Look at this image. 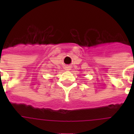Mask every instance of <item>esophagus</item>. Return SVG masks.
I'll list each match as a JSON object with an SVG mask.
<instances>
[{
    "label": "esophagus",
    "instance_id": "34e87169",
    "mask_svg": "<svg viewBox=\"0 0 134 134\" xmlns=\"http://www.w3.org/2000/svg\"><path fill=\"white\" fill-rule=\"evenodd\" d=\"M65 69H66V70H67V71H68V70H70V69H71V67H69V66H65Z\"/></svg>",
    "mask_w": 134,
    "mask_h": 134
}]
</instances>
